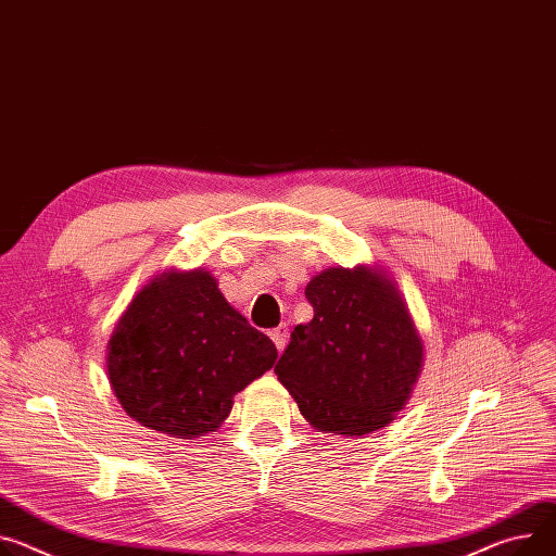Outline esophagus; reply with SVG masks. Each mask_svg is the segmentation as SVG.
Masks as SVG:
<instances>
[{"label": "esophagus", "instance_id": "34e87169", "mask_svg": "<svg viewBox=\"0 0 556 556\" xmlns=\"http://www.w3.org/2000/svg\"><path fill=\"white\" fill-rule=\"evenodd\" d=\"M269 336H271V340H274V345L278 348V352H282V350H285V345H287V338H289V329H287V325H280V327L271 329V331H269Z\"/></svg>", "mask_w": 556, "mask_h": 556}]
</instances>
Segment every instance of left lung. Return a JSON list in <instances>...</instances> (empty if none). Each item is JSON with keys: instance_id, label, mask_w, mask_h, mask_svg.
<instances>
[{"instance_id": "left-lung-1", "label": "left lung", "mask_w": 556, "mask_h": 556, "mask_svg": "<svg viewBox=\"0 0 556 556\" xmlns=\"http://www.w3.org/2000/svg\"><path fill=\"white\" fill-rule=\"evenodd\" d=\"M314 318L291 331L276 376L307 422L363 437L405 407L422 369V338L396 280L378 267H329L305 289Z\"/></svg>"}]
</instances>
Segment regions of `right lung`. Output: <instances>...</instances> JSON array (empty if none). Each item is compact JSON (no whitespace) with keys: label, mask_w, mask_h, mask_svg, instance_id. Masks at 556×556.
I'll list each match as a JSON object with an SVG mask.
<instances>
[{"label":"right lung","mask_w":556,"mask_h":556,"mask_svg":"<svg viewBox=\"0 0 556 556\" xmlns=\"http://www.w3.org/2000/svg\"><path fill=\"white\" fill-rule=\"evenodd\" d=\"M276 358L269 336L227 303L211 271L166 269L119 316L109 338L106 374L134 420L193 441L216 432L233 396Z\"/></svg>","instance_id":"right-lung-1"}]
</instances>
